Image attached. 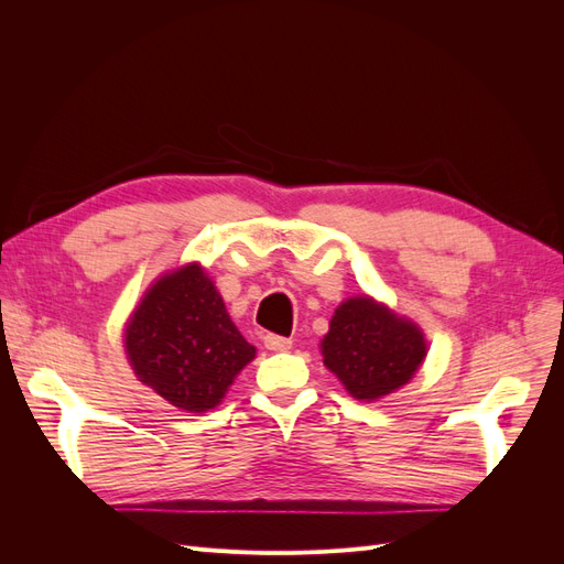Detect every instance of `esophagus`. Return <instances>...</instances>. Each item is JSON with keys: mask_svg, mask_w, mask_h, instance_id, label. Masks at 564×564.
I'll return each instance as SVG.
<instances>
[{"mask_svg": "<svg viewBox=\"0 0 564 564\" xmlns=\"http://www.w3.org/2000/svg\"><path fill=\"white\" fill-rule=\"evenodd\" d=\"M263 344H265L268 350L280 352V350H289V348H292V338L278 336V334H265V336H263Z\"/></svg>", "mask_w": 564, "mask_h": 564, "instance_id": "obj_1", "label": "esophagus"}]
</instances>
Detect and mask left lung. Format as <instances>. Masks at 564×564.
I'll use <instances>...</instances> for the list:
<instances>
[{"label":"left lung","mask_w":564,"mask_h":564,"mask_svg":"<svg viewBox=\"0 0 564 564\" xmlns=\"http://www.w3.org/2000/svg\"><path fill=\"white\" fill-rule=\"evenodd\" d=\"M322 355L352 398L377 400L414 377L425 357V340L416 324L362 296L338 305Z\"/></svg>","instance_id":"8db88e82"}]
</instances>
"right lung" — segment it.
<instances>
[{
	"label": "right lung",
	"instance_id": "1",
	"mask_svg": "<svg viewBox=\"0 0 564 564\" xmlns=\"http://www.w3.org/2000/svg\"><path fill=\"white\" fill-rule=\"evenodd\" d=\"M124 344L135 377L185 412L216 406L256 355L195 263L152 284Z\"/></svg>",
	"mask_w": 564,
	"mask_h": 564
}]
</instances>
